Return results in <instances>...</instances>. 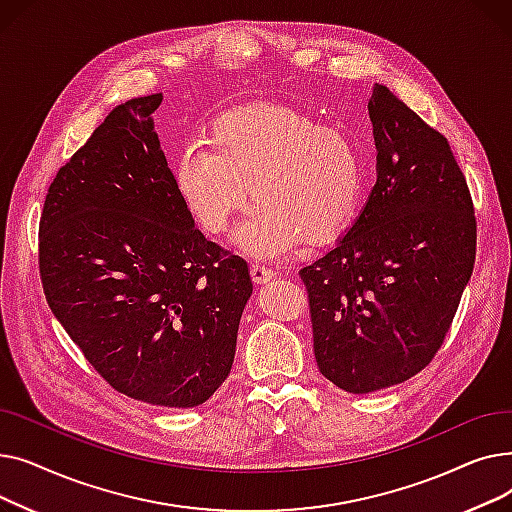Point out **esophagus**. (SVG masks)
<instances>
[{
  "instance_id": "34e87169",
  "label": "esophagus",
  "mask_w": 512,
  "mask_h": 512,
  "mask_svg": "<svg viewBox=\"0 0 512 512\" xmlns=\"http://www.w3.org/2000/svg\"><path fill=\"white\" fill-rule=\"evenodd\" d=\"M274 276H276V272H274V267H270V265H265V263H253L251 265V278L257 284L272 280Z\"/></svg>"
}]
</instances>
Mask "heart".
<instances>
[{
  "label": "heart",
  "instance_id": "1",
  "mask_svg": "<svg viewBox=\"0 0 512 512\" xmlns=\"http://www.w3.org/2000/svg\"><path fill=\"white\" fill-rule=\"evenodd\" d=\"M236 245L253 257H278L305 238L336 240L353 226L365 170L353 134L286 105L238 107L209 126V147L186 145L174 161V186L207 232L228 230L245 205Z\"/></svg>",
  "mask_w": 512,
  "mask_h": 512
}]
</instances>
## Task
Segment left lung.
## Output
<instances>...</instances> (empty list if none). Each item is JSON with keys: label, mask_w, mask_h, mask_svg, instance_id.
I'll use <instances>...</instances> for the list:
<instances>
[{"label": "left lung", "mask_w": 512, "mask_h": 512, "mask_svg": "<svg viewBox=\"0 0 512 512\" xmlns=\"http://www.w3.org/2000/svg\"><path fill=\"white\" fill-rule=\"evenodd\" d=\"M369 118L378 180L353 228L299 272L319 371L367 394L425 369L473 274L477 222L467 178L442 132L388 87Z\"/></svg>", "instance_id": "obj_1"}]
</instances>
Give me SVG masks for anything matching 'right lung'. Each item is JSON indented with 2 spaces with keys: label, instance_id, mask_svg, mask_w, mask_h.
I'll use <instances>...</instances> for the list:
<instances>
[{
  "label": "right lung",
  "instance_id": "right-lung-1",
  "mask_svg": "<svg viewBox=\"0 0 512 512\" xmlns=\"http://www.w3.org/2000/svg\"><path fill=\"white\" fill-rule=\"evenodd\" d=\"M161 93L107 114L53 178L39 222L47 305L114 390L199 407L232 369L253 282L176 193L151 114Z\"/></svg>",
  "mask_w": 512,
  "mask_h": 512
}]
</instances>
